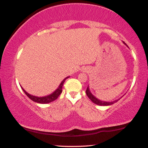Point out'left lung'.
<instances>
[{
  "mask_svg": "<svg viewBox=\"0 0 148 148\" xmlns=\"http://www.w3.org/2000/svg\"><path fill=\"white\" fill-rule=\"evenodd\" d=\"M125 43V42H123ZM125 44L126 45V43H125ZM86 95L88 96V97L90 99L91 101H92L93 103L95 104H97L98 105H101V106H108V105H111L114 104L116 102L118 101V100H116L115 101H112V102H105V101H100L99 99H98L96 98L95 96H93L92 95V93L90 92V89H89L88 87H87V89L86 90Z\"/></svg>",
  "mask_w": 148,
  "mask_h": 148,
  "instance_id": "obj_1",
  "label": "left lung"
}]
</instances>
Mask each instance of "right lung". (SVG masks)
<instances>
[{
  "instance_id": "add662e5",
  "label": "right lung",
  "mask_w": 148,
  "mask_h": 148,
  "mask_svg": "<svg viewBox=\"0 0 148 148\" xmlns=\"http://www.w3.org/2000/svg\"><path fill=\"white\" fill-rule=\"evenodd\" d=\"M68 78V77H66V78H64L63 80H62V82H61V84H60V86L58 88L56 89V90L54 91V92L52 93V94L49 95H47L46 97H35V96H33V95H31L29 94L26 92L25 90H24L23 88H22L23 90V92L25 93V95L27 96V97L29 98L31 100H32L33 101L35 102V103H41V104H46V103H51V102H52L53 101H55L56 99H58V97H59L60 95L61 94L62 92V86H63L64 82H65V80H66Z\"/></svg>"
}]
</instances>
